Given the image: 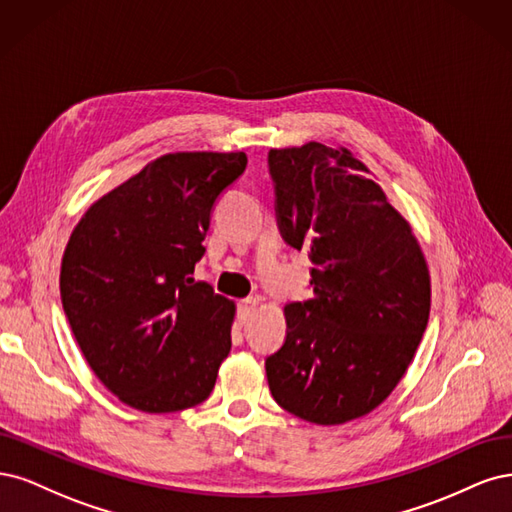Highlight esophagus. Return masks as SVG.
<instances>
[{
  "mask_svg": "<svg viewBox=\"0 0 512 512\" xmlns=\"http://www.w3.org/2000/svg\"><path fill=\"white\" fill-rule=\"evenodd\" d=\"M255 306H257V298H244L242 302H240V306H238V312H240V321L242 323H246V319H249L251 315H253V310H255Z\"/></svg>",
  "mask_w": 512,
  "mask_h": 512,
  "instance_id": "obj_1",
  "label": "esophagus"
}]
</instances>
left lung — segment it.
<instances>
[{
    "label": "left lung",
    "instance_id": "8db88e82",
    "mask_svg": "<svg viewBox=\"0 0 512 512\" xmlns=\"http://www.w3.org/2000/svg\"><path fill=\"white\" fill-rule=\"evenodd\" d=\"M276 223L312 261L308 300L266 357L272 398L319 425L364 417L400 383L430 319V272L368 168L319 142L272 148Z\"/></svg>",
    "mask_w": 512,
    "mask_h": 512
}]
</instances>
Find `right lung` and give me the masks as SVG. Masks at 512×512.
I'll return each instance as SVG.
<instances>
[{"label": "right lung", "instance_id": "obj_1", "mask_svg": "<svg viewBox=\"0 0 512 512\" xmlns=\"http://www.w3.org/2000/svg\"><path fill=\"white\" fill-rule=\"evenodd\" d=\"M244 153L163 155L97 200L65 246L61 304L82 355L144 412L202 404L232 349L234 304L191 278Z\"/></svg>", "mask_w": 512, "mask_h": 512}]
</instances>
